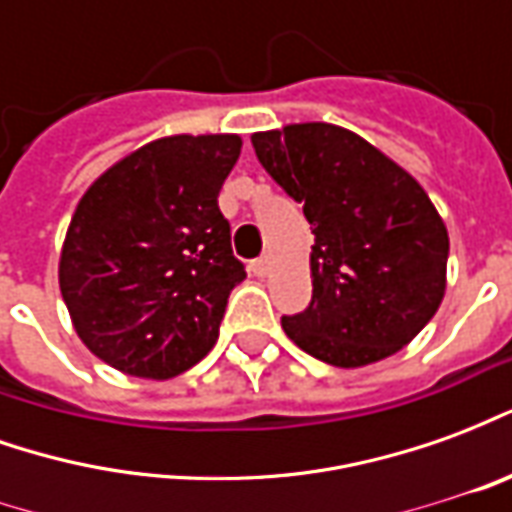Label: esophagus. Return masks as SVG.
<instances>
[{"instance_id":"34e87169","label":"esophagus","mask_w":512,"mask_h":512,"mask_svg":"<svg viewBox=\"0 0 512 512\" xmlns=\"http://www.w3.org/2000/svg\"><path fill=\"white\" fill-rule=\"evenodd\" d=\"M268 266H271L268 257H257V260H252V274H255V277H266Z\"/></svg>"}]
</instances>
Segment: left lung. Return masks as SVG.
I'll use <instances>...</instances> for the list:
<instances>
[{
	"mask_svg": "<svg viewBox=\"0 0 512 512\" xmlns=\"http://www.w3.org/2000/svg\"><path fill=\"white\" fill-rule=\"evenodd\" d=\"M257 161L304 205L315 246L312 301L285 315L301 351L334 367L397 354L436 315L447 288L450 238L406 169L332 123L252 134Z\"/></svg>",
	"mask_w": 512,
	"mask_h": 512,
	"instance_id": "left-lung-1",
	"label": "left lung"
}]
</instances>
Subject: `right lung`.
I'll return each mask as SVG.
<instances>
[{"label": "right lung", "instance_id": "obj_1", "mask_svg": "<svg viewBox=\"0 0 512 512\" xmlns=\"http://www.w3.org/2000/svg\"><path fill=\"white\" fill-rule=\"evenodd\" d=\"M241 136H164L87 189L60 255V290L82 343L128 376H180L211 351L244 282L219 191Z\"/></svg>", "mask_w": 512, "mask_h": 512}]
</instances>
